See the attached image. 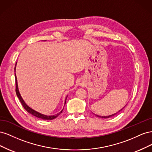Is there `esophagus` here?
I'll list each match as a JSON object with an SVG mask.
<instances>
[{
	"label": "esophagus",
	"instance_id": "34e87169",
	"mask_svg": "<svg viewBox=\"0 0 152 152\" xmlns=\"http://www.w3.org/2000/svg\"><path fill=\"white\" fill-rule=\"evenodd\" d=\"M80 84H82V82H80Z\"/></svg>",
	"mask_w": 152,
	"mask_h": 152
}]
</instances>
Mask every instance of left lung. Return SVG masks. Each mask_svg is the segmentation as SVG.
<instances>
[{"label":"left lung","mask_w":152,"mask_h":152,"mask_svg":"<svg viewBox=\"0 0 152 152\" xmlns=\"http://www.w3.org/2000/svg\"><path fill=\"white\" fill-rule=\"evenodd\" d=\"M126 106H125V107H126ZM122 108L121 110H119V111H118L117 113H115L114 114H112V115H108V116H99V115H96V116H97V117H101V118H110V117H113V116H114V115H117L118 113H119V112H120L121 111H122V110H123V108Z\"/></svg>","instance_id":"left-lung-1"}]
</instances>
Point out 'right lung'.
<instances>
[{"label": "right lung", "instance_id": "1", "mask_svg": "<svg viewBox=\"0 0 152 152\" xmlns=\"http://www.w3.org/2000/svg\"><path fill=\"white\" fill-rule=\"evenodd\" d=\"M16 70V67L15 68V70ZM15 82H16V95L18 96V98H19L20 102L21 103V104L23 105V107H24V108L26 110L27 112H28L30 114H31L32 115H34L37 118H41V119H43V120H53V119H54L56 118L59 114L61 113V112H63V110H61V111L59 112V113H57L56 115H44V114H42L38 112L35 111V110H33L32 108H31L30 107H29L28 105H27L25 102H24V100L23 99V98H21V96L20 95V93L19 92V89H18V82H17V78H16V73H15ZM67 98V96H66ZM66 99H65V104L66 103Z\"/></svg>", "mask_w": 152, "mask_h": 152}]
</instances>
